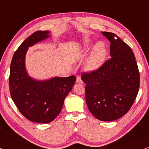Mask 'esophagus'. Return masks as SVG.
Wrapping results in <instances>:
<instances>
[{
	"mask_svg": "<svg viewBox=\"0 0 149 149\" xmlns=\"http://www.w3.org/2000/svg\"><path fill=\"white\" fill-rule=\"evenodd\" d=\"M76 83H77V84H82V83H83V81H82V80L81 79V77H80V76H77V77Z\"/></svg>",
	"mask_w": 149,
	"mask_h": 149,
	"instance_id": "esophagus-1",
	"label": "esophagus"
}]
</instances>
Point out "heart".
<instances>
[{
	"instance_id": "obj_1",
	"label": "heart",
	"mask_w": 149,
	"mask_h": 149,
	"mask_svg": "<svg viewBox=\"0 0 149 149\" xmlns=\"http://www.w3.org/2000/svg\"><path fill=\"white\" fill-rule=\"evenodd\" d=\"M91 46V42L89 39L86 40L79 49V55H84L88 52ZM107 56V50L105 45L102 42H99L95 45L92 49L90 56L86 62L85 68L88 71H94L99 69L105 62Z\"/></svg>"
}]
</instances>
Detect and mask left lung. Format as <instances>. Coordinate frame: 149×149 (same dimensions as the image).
I'll list each match as a JSON object with an SVG mask.
<instances>
[{"instance_id":"obj_1","label":"left lung","mask_w":149,"mask_h":149,"mask_svg":"<svg viewBox=\"0 0 149 149\" xmlns=\"http://www.w3.org/2000/svg\"><path fill=\"white\" fill-rule=\"evenodd\" d=\"M110 42L111 58L99 69L84 72L86 101L97 119L111 121L129 111L137 95L140 74L132 49L116 34L102 32Z\"/></svg>"}]
</instances>
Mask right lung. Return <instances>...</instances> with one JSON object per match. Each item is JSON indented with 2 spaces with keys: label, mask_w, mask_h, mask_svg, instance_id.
Masks as SVG:
<instances>
[{
  "label": "right lung",
  "mask_w": 149,
  "mask_h": 149,
  "mask_svg": "<svg viewBox=\"0 0 149 149\" xmlns=\"http://www.w3.org/2000/svg\"><path fill=\"white\" fill-rule=\"evenodd\" d=\"M49 34L48 31L33 33L16 49L10 63L9 89L11 97L24 116L38 123H48L56 119L76 80L75 75H72L40 81L28 75L24 59L28 47L48 38Z\"/></svg>",
  "instance_id": "add662e5"
}]
</instances>
